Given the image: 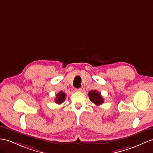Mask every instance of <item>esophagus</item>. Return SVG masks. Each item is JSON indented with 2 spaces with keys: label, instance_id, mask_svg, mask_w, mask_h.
<instances>
[{
  "label": "esophagus",
  "instance_id": "esophagus-1",
  "mask_svg": "<svg viewBox=\"0 0 153 153\" xmlns=\"http://www.w3.org/2000/svg\"><path fill=\"white\" fill-rule=\"evenodd\" d=\"M81 91H82V88H76V92H81Z\"/></svg>",
  "mask_w": 153,
  "mask_h": 153
}]
</instances>
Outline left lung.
<instances>
[{
  "label": "left lung",
  "instance_id": "left-lung-1",
  "mask_svg": "<svg viewBox=\"0 0 153 153\" xmlns=\"http://www.w3.org/2000/svg\"><path fill=\"white\" fill-rule=\"evenodd\" d=\"M89 98L93 103L96 105H100L104 102L103 98L101 96V94L97 91H91L88 94Z\"/></svg>",
  "mask_w": 153,
  "mask_h": 153
}]
</instances>
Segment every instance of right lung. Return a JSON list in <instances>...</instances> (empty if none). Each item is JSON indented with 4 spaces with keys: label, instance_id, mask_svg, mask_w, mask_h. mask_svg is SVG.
<instances>
[{
    "label": "right lung",
    "instance_id": "right-lung-1",
    "mask_svg": "<svg viewBox=\"0 0 153 153\" xmlns=\"http://www.w3.org/2000/svg\"><path fill=\"white\" fill-rule=\"evenodd\" d=\"M65 96H66L65 93H64L62 91L59 92L56 95V98L55 100V102L57 104H61L65 101Z\"/></svg>",
    "mask_w": 153,
    "mask_h": 153
}]
</instances>
